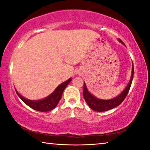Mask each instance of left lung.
Segmentation results:
<instances>
[{
    "label": "left lung",
    "mask_w": 150,
    "mask_h": 150,
    "mask_svg": "<svg viewBox=\"0 0 150 150\" xmlns=\"http://www.w3.org/2000/svg\"><path fill=\"white\" fill-rule=\"evenodd\" d=\"M121 43L122 41L120 40ZM133 73H134V69H133V68H132V74H131V79L129 82L126 87L125 89L122 92V93L119 94L118 96L115 97L111 100H100L94 97V96L89 93L88 90L86 88V84L84 83V88H83V96L86 100V102L89 107L95 111L98 112H103L106 111V110H109L110 109H113V108L117 107L119 105H121L122 102L124 100V99L126 98L127 95L129 91V89L131 86V83H132L133 78Z\"/></svg>",
    "instance_id": "1"
}]
</instances>
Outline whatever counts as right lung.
I'll return each mask as SVG.
<instances>
[{"label":"right lung","instance_id":"1","mask_svg":"<svg viewBox=\"0 0 150 150\" xmlns=\"http://www.w3.org/2000/svg\"><path fill=\"white\" fill-rule=\"evenodd\" d=\"M72 79L70 78L68 80H66V82H64L61 84L59 86L57 87V88L55 90L54 93L52 94H50L49 96H47V98H45L43 100H29L28 99L25 98L23 97L21 95L18 93V92L16 91V93L18 94V96H19L20 98L23 101V102L26 104L27 106H29V107H31V109H33L38 111L41 112H46V111H50L54 109V108H56L57 105L58 104L59 100L62 97V93L63 91L66 86H68V84L71 82Z\"/></svg>","mask_w":150,"mask_h":150}]
</instances>
